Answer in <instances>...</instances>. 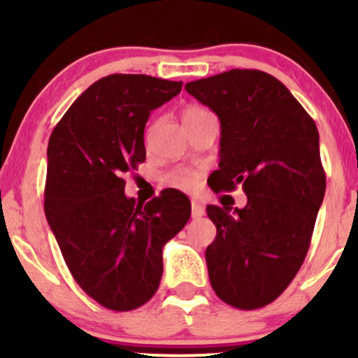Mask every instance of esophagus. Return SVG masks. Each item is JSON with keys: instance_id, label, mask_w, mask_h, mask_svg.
I'll list each match as a JSON object with an SVG mask.
<instances>
[{"instance_id": "obj_1", "label": "esophagus", "mask_w": 358, "mask_h": 358, "mask_svg": "<svg viewBox=\"0 0 358 358\" xmlns=\"http://www.w3.org/2000/svg\"><path fill=\"white\" fill-rule=\"evenodd\" d=\"M205 213V207L200 202H196V200H193L192 202V217H195V219H199V217H202Z\"/></svg>"}]
</instances>
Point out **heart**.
Here are the masks:
<instances>
[{
  "label": "heart",
  "instance_id": "heart-1",
  "mask_svg": "<svg viewBox=\"0 0 358 358\" xmlns=\"http://www.w3.org/2000/svg\"><path fill=\"white\" fill-rule=\"evenodd\" d=\"M208 113L207 109L202 108V106H196V104H190L183 109L182 113V119H183V124H188V122L196 121V119L207 116ZM165 183L168 187L176 188V190H183V192H190L195 188L196 183V173L195 171L188 170V168H175V170L168 171L165 175Z\"/></svg>",
  "mask_w": 358,
  "mask_h": 358
}]
</instances>
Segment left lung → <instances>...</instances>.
Returning <instances> with one entry per match:
<instances>
[{"instance_id": "left-lung-1", "label": "left lung", "mask_w": 358, "mask_h": 358, "mask_svg": "<svg viewBox=\"0 0 358 358\" xmlns=\"http://www.w3.org/2000/svg\"><path fill=\"white\" fill-rule=\"evenodd\" d=\"M220 119L213 192L237 185L248 205L229 213L207 205L215 241L205 250L208 278L222 301L239 310L273 303L301 268L327 176L315 121L276 77L232 69L185 85Z\"/></svg>"}]
</instances>
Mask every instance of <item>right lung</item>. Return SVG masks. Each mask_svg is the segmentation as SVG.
<instances>
[{"label": "right lung", "mask_w": 358, "mask_h": 358, "mask_svg": "<svg viewBox=\"0 0 358 358\" xmlns=\"http://www.w3.org/2000/svg\"><path fill=\"white\" fill-rule=\"evenodd\" d=\"M182 82L113 73L77 97L48 141L45 215L65 264L90 298L131 311L153 298L163 245L192 213L175 188L146 205L124 195L122 175L146 159L151 110L178 96Z\"/></svg>", "instance_id": "obj_1"}]
</instances>
